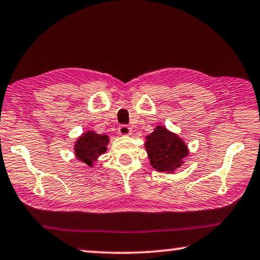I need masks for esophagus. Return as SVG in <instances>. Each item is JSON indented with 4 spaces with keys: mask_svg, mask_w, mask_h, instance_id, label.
<instances>
[{
    "mask_svg": "<svg viewBox=\"0 0 260 260\" xmlns=\"http://www.w3.org/2000/svg\"><path fill=\"white\" fill-rule=\"evenodd\" d=\"M131 127L127 126V125H119L118 127V134L122 135V136H127V135H131Z\"/></svg>",
    "mask_w": 260,
    "mask_h": 260,
    "instance_id": "34e87169",
    "label": "esophagus"
}]
</instances>
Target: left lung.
I'll use <instances>...</instances> for the list:
<instances>
[{
  "label": "left lung",
  "instance_id": "left-lung-1",
  "mask_svg": "<svg viewBox=\"0 0 260 260\" xmlns=\"http://www.w3.org/2000/svg\"><path fill=\"white\" fill-rule=\"evenodd\" d=\"M145 149L152 168L165 172H172L178 169L189 153L182 139L160 125L146 136Z\"/></svg>",
  "mask_w": 260,
  "mask_h": 260
}]
</instances>
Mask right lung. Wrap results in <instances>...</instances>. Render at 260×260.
I'll return each mask as SVG.
<instances>
[{
    "label": "right lung",
    "instance_id": "1",
    "mask_svg": "<svg viewBox=\"0 0 260 260\" xmlns=\"http://www.w3.org/2000/svg\"><path fill=\"white\" fill-rule=\"evenodd\" d=\"M109 137L107 135H100L93 131L86 133L77 139L75 144V155L89 167H92L93 161L97 160L102 153L107 151Z\"/></svg>",
    "mask_w": 260,
    "mask_h": 260
}]
</instances>
